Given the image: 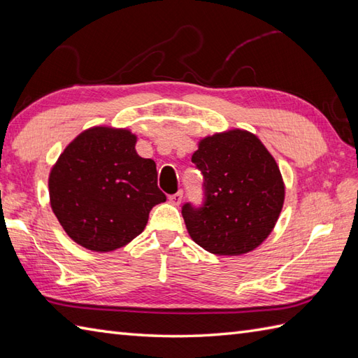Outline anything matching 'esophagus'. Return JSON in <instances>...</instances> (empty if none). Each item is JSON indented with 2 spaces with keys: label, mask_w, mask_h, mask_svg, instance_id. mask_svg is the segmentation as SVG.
<instances>
[{
  "label": "esophagus",
  "mask_w": 358,
  "mask_h": 358,
  "mask_svg": "<svg viewBox=\"0 0 358 358\" xmlns=\"http://www.w3.org/2000/svg\"><path fill=\"white\" fill-rule=\"evenodd\" d=\"M181 201H183V192H181V191L169 196V203L173 204V206H178Z\"/></svg>",
  "instance_id": "obj_1"
}]
</instances>
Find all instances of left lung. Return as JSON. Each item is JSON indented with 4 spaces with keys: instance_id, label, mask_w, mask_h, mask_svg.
I'll use <instances>...</instances> for the list:
<instances>
[{
    "instance_id": "obj_1",
    "label": "left lung",
    "mask_w": 358,
    "mask_h": 358,
    "mask_svg": "<svg viewBox=\"0 0 358 358\" xmlns=\"http://www.w3.org/2000/svg\"><path fill=\"white\" fill-rule=\"evenodd\" d=\"M192 163L204 177L206 203L185 204L186 229L204 250L243 255L258 248L277 224L285 181L275 159L257 135L245 129L204 136Z\"/></svg>"
}]
</instances>
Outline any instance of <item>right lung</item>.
<instances>
[{"mask_svg": "<svg viewBox=\"0 0 358 358\" xmlns=\"http://www.w3.org/2000/svg\"><path fill=\"white\" fill-rule=\"evenodd\" d=\"M129 129L94 126L67 144L49 173L53 214L66 234L94 252L126 246L144 231L166 195L157 164L135 150Z\"/></svg>", "mask_w": 358, "mask_h": 358, "instance_id": "right-lung-1", "label": "right lung"}]
</instances>
